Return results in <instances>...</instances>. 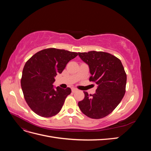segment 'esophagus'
<instances>
[{
	"label": "esophagus",
	"instance_id": "esophagus-1",
	"mask_svg": "<svg viewBox=\"0 0 151 151\" xmlns=\"http://www.w3.org/2000/svg\"><path fill=\"white\" fill-rule=\"evenodd\" d=\"M76 91H77V89H76V88H72V93H76Z\"/></svg>",
	"mask_w": 151,
	"mask_h": 151
}]
</instances>
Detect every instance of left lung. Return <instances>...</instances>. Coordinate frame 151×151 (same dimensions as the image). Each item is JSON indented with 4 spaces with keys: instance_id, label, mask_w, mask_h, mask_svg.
<instances>
[{
    "instance_id": "8db88e82",
    "label": "left lung",
    "mask_w": 151,
    "mask_h": 151,
    "mask_svg": "<svg viewBox=\"0 0 151 151\" xmlns=\"http://www.w3.org/2000/svg\"><path fill=\"white\" fill-rule=\"evenodd\" d=\"M78 54L89 67V81L98 85L94 94L84 91V98L78 106L87 116L100 119L110 114L124 96L126 72L120 59L109 53L91 51Z\"/></svg>"
}]
</instances>
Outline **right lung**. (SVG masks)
Instances as JSON below:
<instances>
[{
  "mask_svg": "<svg viewBox=\"0 0 151 151\" xmlns=\"http://www.w3.org/2000/svg\"><path fill=\"white\" fill-rule=\"evenodd\" d=\"M78 53L55 48L41 50L25 63L21 85L29 108L38 115L48 118L60 112L71 89L53 88L55 77Z\"/></svg>",
  "mask_w": 151,
  "mask_h": 151,
  "instance_id": "1",
  "label": "right lung"
}]
</instances>
